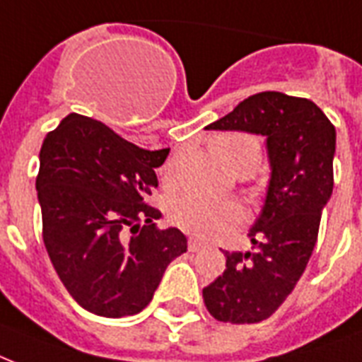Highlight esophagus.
Returning a JSON list of instances; mask_svg holds the SVG:
<instances>
[{"instance_id": "obj_1", "label": "esophagus", "mask_w": 362, "mask_h": 362, "mask_svg": "<svg viewBox=\"0 0 362 362\" xmlns=\"http://www.w3.org/2000/svg\"><path fill=\"white\" fill-rule=\"evenodd\" d=\"M202 249H206V245L198 242V240H194V238H190V240H189V251H190V253H198V251H202Z\"/></svg>"}]
</instances>
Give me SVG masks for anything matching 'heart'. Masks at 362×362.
Wrapping results in <instances>:
<instances>
[{
	"label": "heart",
	"mask_w": 362,
	"mask_h": 362,
	"mask_svg": "<svg viewBox=\"0 0 362 362\" xmlns=\"http://www.w3.org/2000/svg\"><path fill=\"white\" fill-rule=\"evenodd\" d=\"M213 155L217 156L225 168L247 166L251 170L260 162V145L253 136L242 132H228L213 137ZM247 213L236 202H215L202 196H179L172 206V221L192 236L202 240H211L226 234L232 228L243 225Z\"/></svg>",
	"instance_id": "obj_1"
}]
</instances>
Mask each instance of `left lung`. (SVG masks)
I'll return each instance as SVG.
<instances>
[{
    "label": "left lung",
    "mask_w": 362,
    "mask_h": 362,
    "mask_svg": "<svg viewBox=\"0 0 362 362\" xmlns=\"http://www.w3.org/2000/svg\"><path fill=\"white\" fill-rule=\"evenodd\" d=\"M206 130L266 137L270 183L259 219L249 230L253 251L228 253L226 270L202 295L223 323H259L291 295L317 242L321 211L334 187L336 130L306 98L259 92Z\"/></svg>",
    "instance_id": "1"
}]
</instances>
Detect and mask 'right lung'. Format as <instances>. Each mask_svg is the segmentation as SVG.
Returning <instances> with one entry per match:
<instances>
[{
    "instance_id": "1",
    "label": "right lung",
    "mask_w": 362,
    "mask_h": 362,
    "mask_svg": "<svg viewBox=\"0 0 362 362\" xmlns=\"http://www.w3.org/2000/svg\"><path fill=\"white\" fill-rule=\"evenodd\" d=\"M170 149L145 151L98 120L71 113L47 134L35 179L43 242L75 302L102 317L139 313L168 264L187 251L145 204Z\"/></svg>"
}]
</instances>
